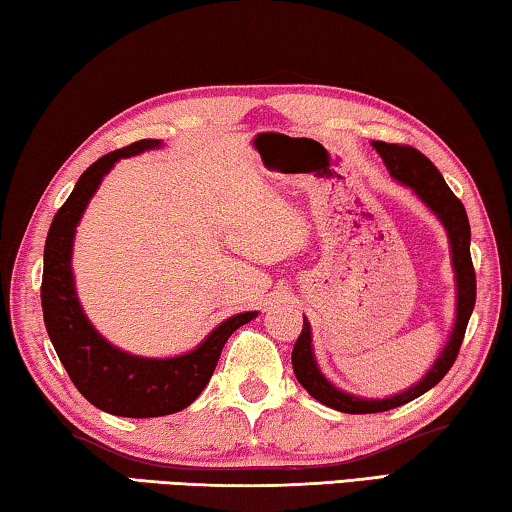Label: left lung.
<instances>
[{
  "mask_svg": "<svg viewBox=\"0 0 512 512\" xmlns=\"http://www.w3.org/2000/svg\"><path fill=\"white\" fill-rule=\"evenodd\" d=\"M372 147L379 152L392 177L413 190L415 195L431 208L433 215H438V220L445 224L451 247V263H454L456 272V322L440 358L435 360L433 367L426 372L420 383L410 385L408 390L399 392V395H392L388 399H360L354 395H347V392L335 388L331 381H326V376L315 363L311 345V324H308L304 317V329H301L295 342V349H292V370H295L297 381L304 385L308 395L320 401V404L351 415L383 413V410L404 406L445 379V374L451 370V365H454V360L458 356L460 345H463L469 315H472L476 301V274L472 256H469V238H472V231H469L465 206L460 204V199L451 192L445 179H442V174L438 172V167H435L422 152H417L415 147L395 145V142L383 140H374Z\"/></svg>",
  "mask_w": 512,
  "mask_h": 512,
  "instance_id": "1",
  "label": "left lung"
}]
</instances>
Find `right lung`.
<instances>
[{"mask_svg":"<svg viewBox=\"0 0 512 512\" xmlns=\"http://www.w3.org/2000/svg\"><path fill=\"white\" fill-rule=\"evenodd\" d=\"M161 147V140L145 138L115 149L81 174L72 195L58 208L45 242V267L40 301L47 335L72 383L92 406L120 417H161L179 413L195 401L211 381L224 342L258 315H233L188 354L174 358H142L113 347L95 331L77 299L72 276L74 231L90 197L120 158Z\"/></svg>","mask_w":512,"mask_h":512,"instance_id":"obj_1","label":"right lung"}]
</instances>
